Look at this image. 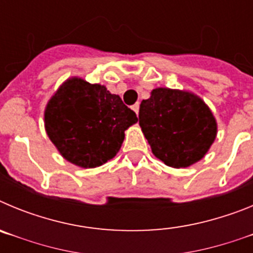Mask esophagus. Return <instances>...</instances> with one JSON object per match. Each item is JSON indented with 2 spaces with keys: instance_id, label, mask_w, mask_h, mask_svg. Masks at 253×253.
Masks as SVG:
<instances>
[{
  "instance_id": "1",
  "label": "esophagus",
  "mask_w": 253,
  "mask_h": 253,
  "mask_svg": "<svg viewBox=\"0 0 253 253\" xmlns=\"http://www.w3.org/2000/svg\"><path fill=\"white\" fill-rule=\"evenodd\" d=\"M131 109H133V110L135 111V114L138 115V113H139V104H138V102H137V104H134L133 106H131Z\"/></svg>"
}]
</instances>
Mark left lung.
I'll return each mask as SVG.
<instances>
[{
  "instance_id": "8db88e82",
  "label": "left lung",
  "mask_w": 253,
  "mask_h": 253,
  "mask_svg": "<svg viewBox=\"0 0 253 253\" xmlns=\"http://www.w3.org/2000/svg\"><path fill=\"white\" fill-rule=\"evenodd\" d=\"M139 125L152 153L172 169L203 160L218 133L215 116L200 96L166 87L140 102Z\"/></svg>"
}]
</instances>
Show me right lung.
<instances>
[{"mask_svg":"<svg viewBox=\"0 0 253 253\" xmlns=\"http://www.w3.org/2000/svg\"><path fill=\"white\" fill-rule=\"evenodd\" d=\"M137 122L119 95L77 76L58 87L44 110L49 139L64 160L82 169L113 160L122 148L125 130Z\"/></svg>","mask_w":253,"mask_h":253,"instance_id":"obj_1","label":"right lung"}]
</instances>
